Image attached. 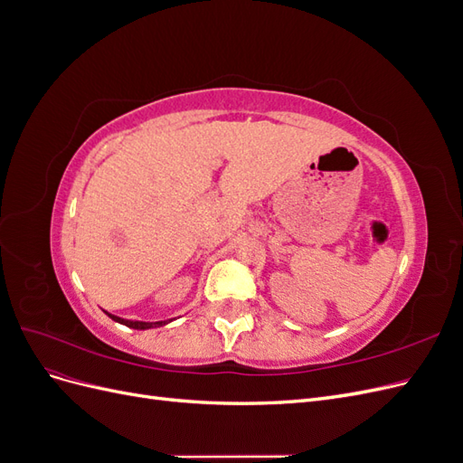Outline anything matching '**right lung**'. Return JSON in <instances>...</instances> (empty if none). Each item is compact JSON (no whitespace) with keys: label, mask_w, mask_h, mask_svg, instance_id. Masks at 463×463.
I'll list each match as a JSON object with an SVG mask.
<instances>
[{"label":"right lung","mask_w":463,"mask_h":463,"mask_svg":"<svg viewBox=\"0 0 463 463\" xmlns=\"http://www.w3.org/2000/svg\"><path fill=\"white\" fill-rule=\"evenodd\" d=\"M111 318L114 320H118V322H121V325H125V326H129V328H135V330H146V328H158V326H162V325H165V320L162 322V320H158V322H141V320H123V318H119V317H116V315H109Z\"/></svg>","instance_id":"1"}]
</instances>
